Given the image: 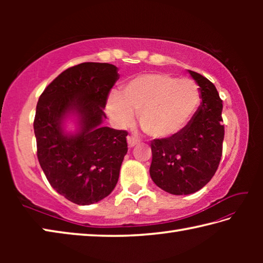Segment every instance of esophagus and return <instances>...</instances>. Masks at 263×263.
<instances>
[{"instance_id": "34e87169", "label": "esophagus", "mask_w": 263, "mask_h": 263, "mask_svg": "<svg viewBox=\"0 0 263 263\" xmlns=\"http://www.w3.org/2000/svg\"><path fill=\"white\" fill-rule=\"evenodd\" d=\"M127 144H128V147L132 148L133 146H136L137 144H139V139H137L136 137L128 136V137H127Z\"/></svg>"}]
</instances>
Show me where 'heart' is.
Returning a JSON list of instances; mask_svg holds the SVG:
<instances>
[{
  "label": "heart",
  "instance_id": "heart-1",
  "mask_svg": "<svg viewBox=\"0 0 263 263\" xmlns=\"http://www.w3.org/2000/svg\"><path fill=\"white\" fill-rule=\"evenodd\" d=\"M202 102L201 88L191 79L168 73L138 75L112 92L108 112L119 126L130 125L135 111L141 127L153 138H169L180 133L194 118Z\"/></svg>",
  "mask_w": 263,
  "mask_h": 263
}]
</instances>
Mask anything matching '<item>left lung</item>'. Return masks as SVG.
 I'll list each match as a JSON object with an SVG mask.
<instances>
[{
    "instance_id": "left-lung-1",
    "label": "left lung",
    "mask_w": 263,
    "mask_h": 263,
    "mask_svg": "<svg viewBox=\"0 0 263 263\" xmlns=\"http://www.w3.org/2000/svg\"><path fill=\"white\" fill-rule=\"evenodd\" d=\"M189 73L202 92L197 112L180 133L151 141V177L159 188L173 195L202 189L215 175L222 154V101L211 81L193 70Z\"/></svg>"
}]
</instances>
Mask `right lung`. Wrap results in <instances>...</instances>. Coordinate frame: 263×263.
I'll list each match as a JSON object with an SVG mask.
<instances>
[{"label":"right lung","instance_id":"right-lung-1","mask_svg":"<svg viewBox=\"0 0 263 263\" xmlns=\"http://www.w3.org/2000/svg\"><path fill=\"white\" fill-rule=\"evenodd\" d=\"M117 67L82 62L64 70L43 91L33 122L37 157L47 181L68 201L89 205L111 194L127 153V132L102 126ZM79 117V131L67 135L63 119Z\"/></svg>","mask_w":263,"mask_h":263}]
</instances>
